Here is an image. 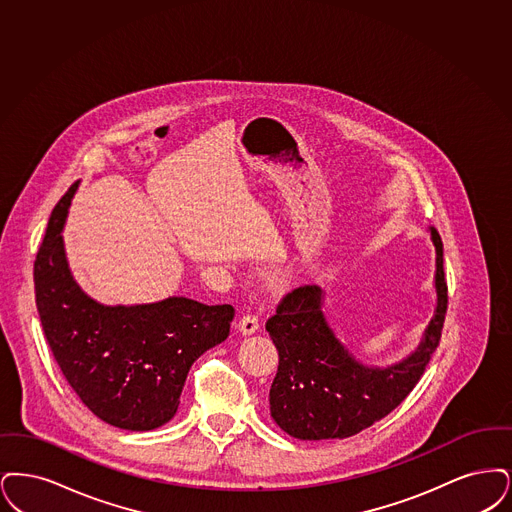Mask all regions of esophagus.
<instances>
[{"mask_svg":"<svg viewBox=\"0 0 512 512\" xmlns=\"http://www.w3.org/2000/svg\"><path fill=\"white\" fill-rule=\"evenodd\" d=\"M239 331L243 334H252L258 331L260 323H258V315L254 313H245L243 317H239V323H237Z\"/></svg>","mask_w":512,"mask_h":512,"instance_id":"esophagus-1","label":"esophagus"}]
</instances>
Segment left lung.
<instances>
[{"instance_id": "obj_1", "label": "left lung", "mask_w": 512, "mask_h": 512, "mask_svg": "<svg viewBox=\"0 0 512 512\" xmlns=\"http://www.w3.org/2000/svg\"><path fill=\"white\" fill-rule=\"evenodd\" d=\"M430 239L436 248V312L419 348L396 365L367 367L340 344L317 285L290 290L267 319L266 331L279 352L269 411L292 438L354 436L392 413L421 380L440 344L447 312L444 245L434 227Z\"/></svg>"}]
</instances>
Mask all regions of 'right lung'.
Listing matches in <instances>:
<instances>
[{"label": "right lung", "mask_w": 512, "mask_h": 512, "mask_svg": "<svg viewBox=\"0 0 512 512\" xmlns=\"http://www.w3.org/2000/svg\"><path fill=\"white\" fill-rule=\"evenodd\" d=\"M76 187L53 208L34 262L45 338L95 417L124 430H153L176 415L191 365L229 336L235 310L183 296L141 306H103L89 298L68 269L61 235Z\"/></svg>", "instance_id": "1"}]
</instances>
